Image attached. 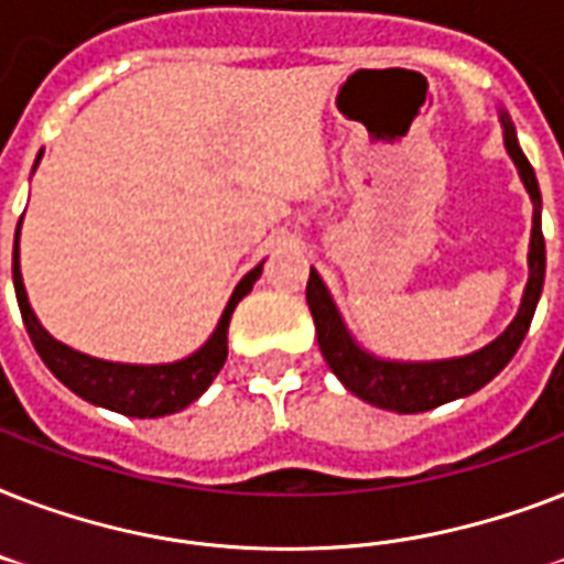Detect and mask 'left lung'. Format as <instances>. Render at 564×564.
Segmentation results:
<instances>
[{"label":"left lung","mask_w":564,"mask_h":564,"mask_svg":"<svg viewBox=\"0 0 564 564\" xmlns=\"http://www.w3.org/2000/svg\"><path fill=\"white\" fill-rule=\"evenodd\" d=\"M503 122V143H507L509 158L516 161L518 175L524 181L527 193L533 198V237H530V281H527L524 299L518 307V316L503 334L489 343L480 351L468 357H454V360L436 362H394L380 360L375 354L362 351L348 334L339 310H336L330 292L322 283L316 269H310L307 281V304L316 322V336L322 357L330 366L348 392H354L362 401L375 403L380 410L392 412H427L436 410L442 403L465 398L489 383L491 377H498L507 369V362L516 357L518 345L524 343L530 322H533L535 304L544 286V237H542V193L539 181L530 166V161L518 145L516 128L509 122L507 113H500Z\"/></svg>","instance_id":"8db88e82"}]
</instances>
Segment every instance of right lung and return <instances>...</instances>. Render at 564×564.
I'll use <instances>...</instances> for the list:
<instances>
[{
	"label": "right lung",
	"mask_w": 564,
	"mask_h": 564,
	"mask_svg": "<svg viewBox=\"0 0 564 564\" xmlns=\"http://www.w3.org/2000/svg\"><path fill=\"white\" fill-rule=\"evenodd\" d=\"M34 161V170H37ZM263 272V263L254 265L251 272L237 283V290L230 295L228 307L221 313L219 325L213 330V336L198 348L195 354L184 357L178 362H158V366H131V362H108L87 357L82 351H73L69 345L57 343L43 330V325L34 316V310L29 304L25 286H22L20 274V225H17V237H13V290H17V304H20L22 322L29 330L31 343L37 348L40 360L46 362L48 371L66 386L73 389L78 398L105 406V410L122 412L131 419H161V415H172L181 412L184 406L207 392V386L213 383V377L219 375V369L228 360V325L230 313L237 310V304L246 299L254 281Z\"/></svg>",
	"instance_id": "obj_1"
}]
</instances>
